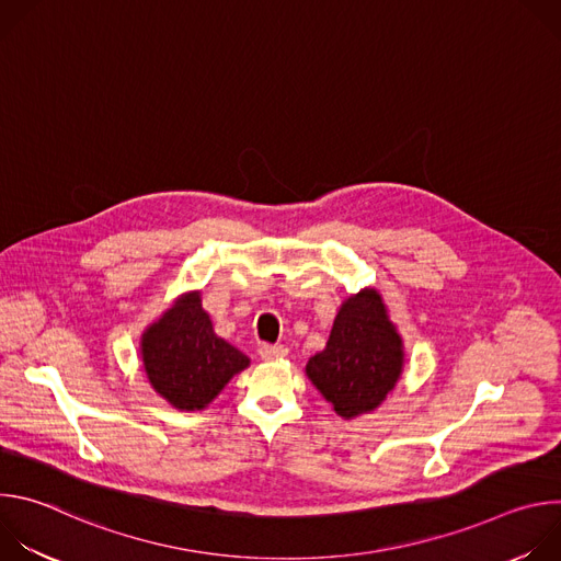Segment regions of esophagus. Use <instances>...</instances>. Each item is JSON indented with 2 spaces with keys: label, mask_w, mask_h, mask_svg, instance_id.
Masks as SVG:
<instances>
[{
  "label": "esophagus",
  "mask_w": 561,
  "mask_h": 561,
  "mask_svg": "<svg viewBox=\"0 0 561 561\" xmlns=\"http://www.w3.org/2000/svg\"><path fill=\"white\" fill-rule=\"evenodd\" d=\"M260 355H262V359H282V357H286L288 355V348L286 346H273V344H262L260 346Z\"/></svg>",
  "instance_id": "34e87169"
}]
</instances>
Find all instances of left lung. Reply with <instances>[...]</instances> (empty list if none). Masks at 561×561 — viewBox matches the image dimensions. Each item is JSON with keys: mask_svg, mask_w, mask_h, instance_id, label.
I'll return each mask as SVG.
<instances>
[{"mask_svg": "<svg viewBox=\"0 0 561 561\" xmlns=\"http://www.w3.org/2000/svg\"><path fill=\"white\" fill-rule=\"evenodd\" d=\"M404 368V342L375 288L351 295L333 322L327 348L312 355L306 375L333 411L353 420L375 411Z\"/></svg>", "mask_w": 561, "mask_h": 561, "instance_id": "8db88e82", "label": "left lung"}]
</instances>
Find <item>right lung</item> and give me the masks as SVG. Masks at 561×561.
<instances>
[{"label":"right lung","mask_w":561,"mask_h":561,"mask_svg":"<svg viewBox=\"0 0 561 561\" xmlns=\"http://www.w3.org/2000/svg\"><path fill=\"white\" fill-rule=\"evenodd\" d=\"M146 377L180 411H202L251 359L217 337L199 293L182 295L139 344Z\"/></svg>","instance_id":"1"}]
</instances>
